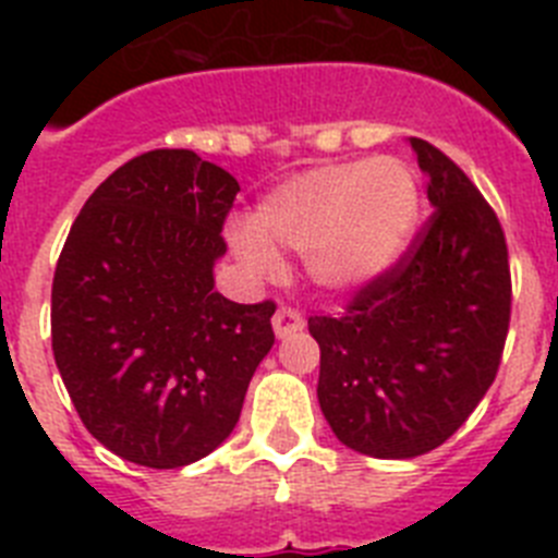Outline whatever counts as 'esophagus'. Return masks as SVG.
I'll return each mask as SVG.
<instances>
[{
	"label": "esophagus",
	"instance_id": "1",
	"mask_svg": "<svg viewBox=\"0 0 558 558\" xmlns=\"http://www.w3.org/2000/svg\"><path fill=\"white\" fill-rule=\"evenodd\" d=\"M304 329V318L299 310H290V307H279L274 315V332L276 338H288V335L302 332Z\"/></svg>",
	"mask_w": 558,
	"mask_h": 558
}]
</instances>
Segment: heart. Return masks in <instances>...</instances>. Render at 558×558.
Wrapping results in <instances>:
<instances>
[{"label":"heart","instance_id":"1","mask_svg":"<svg viewBox=\"0 0 558 558\" xmlns=\"http://www.w3.org/2000/svg\"><path fill=\"white\" fill-rule=\"evenodd\" d=\"M416 172L402 159L343 161L295 172L234 223V256L259 279L282 274L276 248L304 251L310 282L324 293H354L388 274L411 245L418 220Z\"/></svg>","mask_w":558,"mask_h":558}]
</instances>
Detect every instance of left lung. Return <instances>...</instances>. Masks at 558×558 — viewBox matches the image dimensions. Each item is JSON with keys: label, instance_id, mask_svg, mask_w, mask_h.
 Instances as JSON below:
<instances>
[{"label": "left lung", "instance_id": "left-lung-1", "mask_svg": "<svg viewBox=\"0 0 558 558\" xmlns=\"http://www.w3.org/2000/svg\"><path fill=\"white\" fill-rule=\"evenodd\" d=\"M436 211L340 318L313 315L318 405L340 445L416 458L445 445L495 383L511 315L500 220L461 167L411 140Z\"/></svg>", "mask_w": 558, "mask_h": 558}]
</instances>
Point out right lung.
Masks as SVG:
<instances>
[{
  "label": "right lung",
  "instance_id": "obj_1",
  "mask_svg": "<svg viewBox=\"0 0 558 558\" xmlns=\"http://www.w3.org/2000/svg\"><path fill=\"white\" fill-rule=\"evenodd\" d=\"M236 192L198 153H142L92 192L58 259L63 386L86 430L140 466L175 470L223 445L274 347V302L215 290Z\"/></svg>",
  "mask_w": 558,
  "mask_h": 558
}]
</instances>
